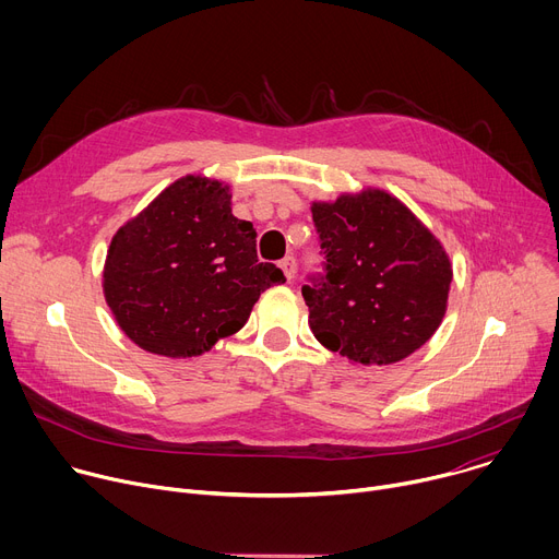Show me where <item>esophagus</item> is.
<instances>
[{"label": "esophagus", "instance_id": "34e87169", "mask_svg": "<svg viewBox=\"0 0 559 559\" xmlns=\"http://www.w3.org/2000/svg\"><path fill=\"white\" fill-rule=\"evenodd\" d=\"M281 267H283L287 281H292V278L296 276V272H298V265H296V259H294V257H285V259L281 261Z\"/></svg>", "mask_w": 559, "mask_h": 559}]
</instances>
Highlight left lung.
Returning <instances> with one entry per match:
<instances>
[{"label":"left lung","instance_id":"1","mask_svg":"<svg viewBox=\"0 0 559 559\" xmlns=\"http://www.w3.org/2000/svg\"><path fill=\"white\" fill-rule=\"evenodd\" d=\"M325 254L302 298L316 341L360 365H391L440 328L451 263L438 238L382 190L311 205Z\"/></svg>","mask_w":559,"mask_h":559}]
</instances>
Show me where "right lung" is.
<instances>
[{"label": "right lung", "mask_w": 559, "mask_h": 559, "mask_svg": "<svg viewBox=\"0 0 559 559\" xmlns=\"http://www.w3.org/2000/svg\"><path fill=\"white\" fill-rule=\"evenodd\" d=\"M229 188L205 177L168 186L115 234L104 294L141 349L190 358L241 330L283 272L257 257V229L231 214Z\"/></svg>", "instance_id": "add662e5"}]
</instances>
